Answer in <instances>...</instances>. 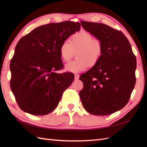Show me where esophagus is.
<instances>
[{"label":"esophagus","mask_w":147,"mask_h":147,"mask_svg":"<svg viewBox=\"0 0 147 147\" xmlns=\"http://www.w3.org/2000/svg\"><path fill=\"white\" fill-rule=\"evenodd\" d=\"M80 75L78 74H75V80H78L79 78Z\"/></svg>","instance_id":"1"}]
</instances>
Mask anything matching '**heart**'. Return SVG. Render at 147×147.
Listing matches in <instances>:
<instances>
[{
    "label": "heart",
    "mask_w": 147,
    "mask_h": 147,
    "mask_svg": "<svg viewBox=\"0 0 147 147\" xmlns=\"http://www.w3.org/2000/svg\"><path fill=\"white\" fill-rule=\"evenodd\" d=\"M103 44L98 38L85 30L74 34L70 37V43L65 41L59 48L60 57L63 61L69 62L77 55V59L67 64L65 70L78 73L88 67H92L99 63L103 54Z\"/></svg>",
    "instance_id": "1"
}]
</instances>
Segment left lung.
<instances>
[{"label":"left lung","mask_w":147,"mask_h":147,"mask_svg":"<svg viewBox=\"0 0 147 147\" xmlns=\"http://www.w3.org/2000/svg\"><path fill=\"white\" fill-rule=\"evenodd\" d=\"M83 28L103 44L99 63L80 76L79 94L88 112L104 116L121 110L129 100L136 84V57L120 30L98 23L81 21Z\"/></svg>","instance_id":"obj_1"}]
</instances>
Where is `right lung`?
Returning <instances> with one entry per match:
<instances>
[{"label": "right lung", "mask_w": 147, "mask_h": 147, "mask_svg": "<svg viewBox=\"0 0 147 147\" xmlns=\"http://www.w3.org/2000/svg\"><path fill=\"white\" fill-rule=\"evenodd\" d=\"M80 29L78 22L50 23L34 29L18 42L10 64V88L24 112L45 115L56 108L74 80L72 73L55 72L64 67L59 48Z\"/></svg>", "instance_id": "obj_1"}]
</instances>
